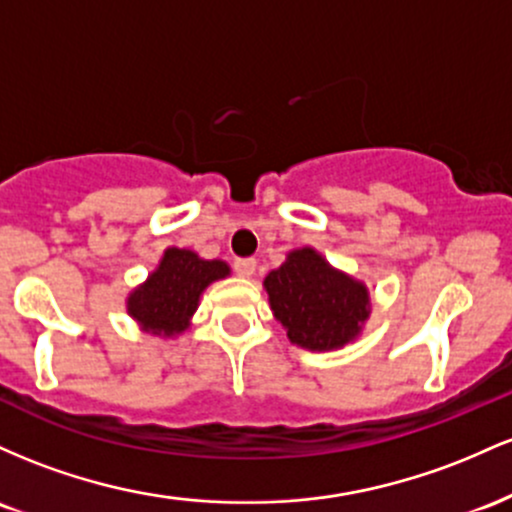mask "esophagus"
Instances as JSON below:
<instances>
[{
	"label": "esophagus",
	"mask_w": 512,
	"mask_h": 512,
	"mask_svg": "<svg viewBox=\"0 0 512 512\" xmlns=\"http://www.w3.org/2000/svg\"><path fill=\"white\" fill-rule=\"evenodd\" d=\"M234 273L241 275V278H251L256 273V261L254 258H237L234 261Z\"/></svg>",
	"instance_id": "1"
}]
</instances>
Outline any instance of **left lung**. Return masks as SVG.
Returning <instances> with one entry per match:
<instances>
[{
	"instance_id": "1",
	"label": "left lung",
	"mask_w": 512,
	"mask_h": 512,
	"mask_svg": "<svg viewBox=\"0 0 512 512\" xmlns=\"http://www.w3.org/2000/svg\"><path fill=\"white\" fill-rule=\"evenodd\" d=\"M263 285L287 338L309 350H331L353 341L370 314L365 285L333 271L314 249L292 251Z\"/></svg>"
}]
</instances>
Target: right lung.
Returning <instances> with one entry per match:
<instances>
[{
    "mask_svg": "<svg viewBox=\"0 0 512 512\" xmlns=\"http://www.w3.org/2000/svg\"><path fill=\"white\" fill-rule=\"evenodd\" d=\"M229 273L225 261H203L186 249H166L159 268L128 297V314L152 333H181L200 292Z\"/></svg>",
    "mask_w": 512,
    "mask_h": 512,
    "instance_id": "1",
    "label": "right lung"
}]
</instances>
